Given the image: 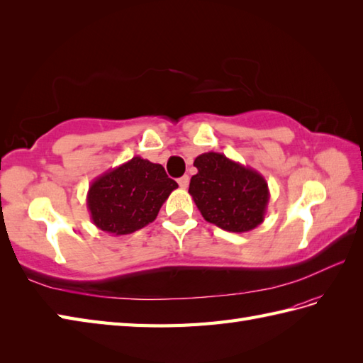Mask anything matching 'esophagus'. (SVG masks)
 Masks as SVG:
<instances>
[{
  "mask_svg": "<svg viewBox=\"0 0 363 363\" xmlns=\"http://www.w3.org/2000/svg\"><path fill=\"white\" fill-rule=\"evenodd\" d=\"M179 184H180V188L186 189V188H188V184H189V177H188V175H183V177H180V179H179Z\"/></svg>",
  "mask_w": 363,
  "mask_h": 363,
  "instance_id": "1",
  "label": "esophagus"
}]
</instances>
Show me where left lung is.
Returning a JSON list of instances; mask_svg holds the SVG:
<instances>
[{"label":"left lung","instance_id":"8db88e82","mask_svg":"<svg viewBox=\"0 0 363 363\" xmlns=\"http://www.w3.org/2000/svg\"><path fill=\"white\" fill-rule=\"evenodd\" d=\"M194 166L189 194L206 222L231 233H245L264 222L270 192L259 172L217 152L199 155Z\"/></svg>","mask_w":363,"mask_h":363}]
</instances>
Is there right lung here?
Returning <instances> with one entry per match:
<instances>
[{
  "mask_svg": "<svg viewBox=\"0 0 363 363\" xmlns=\"http://www.w3.org/2000/svg\"><path fill=\"white\" fill-rule=\"evenodd\" d=\"M177 188L179 184L169 179L163 166L133 157L93 180L86 208L99 230L124 236L154 222Z\"/></svg>",
  "mask_w": 363,
  "mask_h": 363,
  "instance_id": "1",
  "label": "right lung"
}]
</instances>
